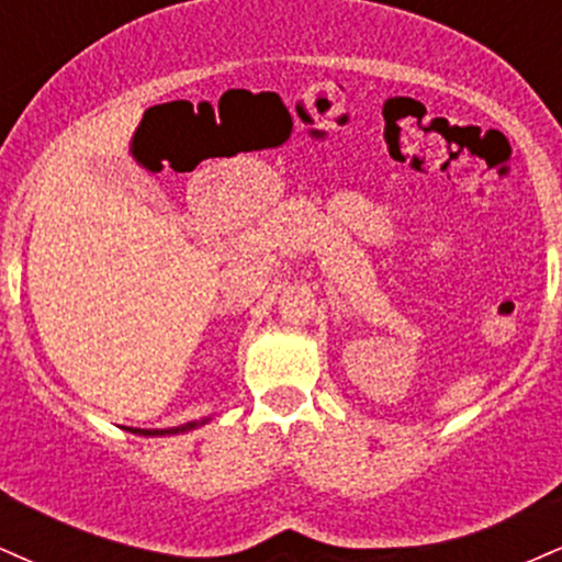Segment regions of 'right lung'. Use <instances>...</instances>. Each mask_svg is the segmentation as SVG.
Listing matches in <instances>:
<instances>
[{
	"label": "right lung",
	"instance_id": "1",
	"mask_svg": "<svg viewBox=\"0 0 562 562\" xmlns=\"http://www.w3.org/2000/svg\"><path fill=\"white\" fill-rule=\"evenodd\" d=\"M209 420H211V417H205V420H200V423H184V425H179V428H166V430H160V428H156V430L128 428V430H132V434H139V436H173V434H187V430L198 428V425H203V423H209Z\"/></svg>",
	"mask_w": 562,
	"mask_h": 562
}]
</instances>
